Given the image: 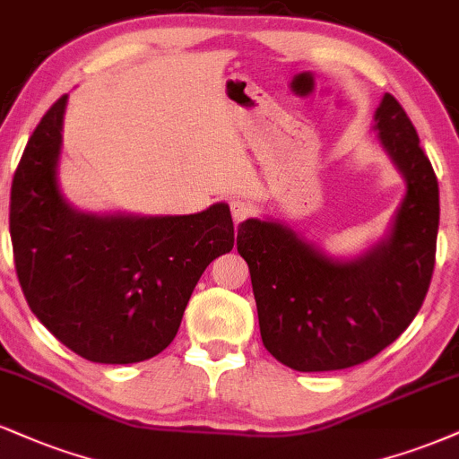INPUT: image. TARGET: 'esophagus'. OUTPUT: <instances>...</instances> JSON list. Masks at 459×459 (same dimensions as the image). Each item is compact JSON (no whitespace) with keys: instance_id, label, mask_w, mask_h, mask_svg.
Instances as JSON below:
<instances>
[{"instance_id":"obj_1","label":"esophagus","mask_w":459,"mask_h":459,"mask_svg":"<svg viewBox=\"0 0 459 459\" xmlns=\"http://www.w3.org/2000/svg\"><path fill=\"white\" fill-rule=\"evenodd\" d=\"M230 208H231V217H234V221H245V219H249L251 214H253L251 204L245 202V199H240V197L231 199Z\"/></svg>"}]
</instances>
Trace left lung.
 Masks as SVG:
<instances>
[{
    "mask_svg": "<svg viewBox=\"0 0 459 459\" xmlns=\"http://www.w3.org/2000/svg\"><path fill=\"white\" fill-rule=\"evenodd\" d=\"M374 122L406 182L385 238L354 260H335L273 219H247L236 236L249 264L264 346L296 371H335L374 359L406 331L432 281L438 180L391 94L382 96Z\"/></svg>",
    "mask_w": 459,
    "mask_h": 459,
    "instance_id": "1",
    "label": "left lung"
}]
</instances>
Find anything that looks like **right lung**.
Listing matches in <instances>:
<instances>
[{
	"instance_id": "obj_1",
	"label": "right lung",
	"mask_w": 459,
	"mask_h": 459,
	"mask_svg": "<svg viewBox=\"0 0 459 459\" xmlns=\"http://www.w3.org/2000/svg\"><path fill=\"white\" fill-rule=\"evenodd\" d=\"M68 94L31 133L10 191V238L25 300L91 363L152 359L174 342L193 290L234 247L228 204L197 214L81 212L59 191Z\"/></svg>"
}]
</instances>
